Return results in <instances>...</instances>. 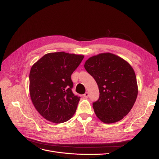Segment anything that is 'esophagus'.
Here are the masks:
<instances>
[{
    "mask_svg": "<svg viewBox=\"0 0 159 159\" xmlns=\"http://www.w3.org/2000/svg\"><path fill=\"white\" fill-rule=\"evenodd\" d=\"M84 97L85 98H88L89 97V93L88 92H85L84 95Z\"/></svg>",
    "mask_w": 159,
    "mask_h": 159,
    "instance_id": "esophagus-1",
    "label": "esophagus"
}]
</instances>
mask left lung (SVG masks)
Masks as SVG:
<instances>
[{
  "mask_svg": "<svg viewBox=\"0 0 159 159\" xmlns=\"http://www.w3.org/2000/svg\"><path fill=\"white\" fill-rule=\"evenodd\" d=\"M84 67L99 88V99L93 103L96 116L104 123L123 119L132 109L138 94L131 66L117 55L102 53L90 57Z\"/></svg>",
  "mask_w": 159,
  "mask_h": 159,
  "instance_id": "1",
  "label": "left lung"
}]
</instances>
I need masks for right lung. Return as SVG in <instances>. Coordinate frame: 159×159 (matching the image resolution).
Wrapping results in <instances>:
<instances>
[{"label":"right lung","mask_w":159,"mask_h":159,"mask_svg":"<svg viewBox=\"0 0 159 159\" xmlns=\"http://www.w3.org/2000/svg\"><path fill=\"white\" fill-rule=\"evenodd\" d=\"M84 57L64 52L48 53L32 66L31 100L38 112L48 121L64 123L75 113L80 98L72 92L71 75Z\"/></svg>","instance_id":"right-lung-1"}]
</instances>
